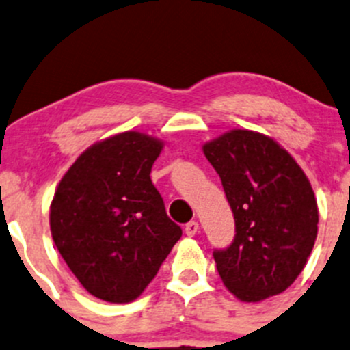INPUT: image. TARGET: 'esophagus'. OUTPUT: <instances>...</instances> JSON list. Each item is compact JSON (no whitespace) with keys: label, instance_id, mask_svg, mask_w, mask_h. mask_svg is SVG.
<instances>
[{"label":"esophagus","instance_id":"34e87169","mask_svg":"<svg viewBox=\"0 0 350 350\" xmlns=\"http://www.w3.org/2000/svg\"><path fill=\"white\" fill-rule=\"evenodd\" d=\"M198 230H200V224H198V221L191 220L189 224H186L185 232H186V235H189V237H193V235H195Z\"/></svg>","mask_w":350,"mask_h":350}]
</instances>
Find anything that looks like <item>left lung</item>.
Wrapping results in <instances>:
<instances>
[{
  "label": "left lung",
  "instance_id": "left-lung-1",
  "mask_svg": "<svg viewBox=\"0 0 350 350\" xmlns=\"http://www.w3.org/2000/svg\"><path fill=\"white\" fill-rule=\"evenodd\" d=\"M235 220V237L213 257L224 284L242 301L283 293L315 245L319 208L310 181L273 139L232 130L204 144Z\"/></svg>",
  "mask_w": 350,
  "mask_h": 350
}]
</instances>
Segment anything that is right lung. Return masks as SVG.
I'll use <instances>...</instances> for the list:
<instances>
[{
    "label": "right lung",
    "mask_w": 350,
    "mask_h": 350,
    "mask_svg": "<svg viewBox=\"0 0 350 350\" xmlns=\"http://www.w3.org/2000/svg\"><path fill=\"white\" fill-rule=\"evenodd\" d=\"M161 150L139 132L109 137L77 157L52 200L55 247L84 289L105 301L135 299L183 235L150 179Z\"/></svg>",
    "instance_id": "add662e5"
}]
</instances>
